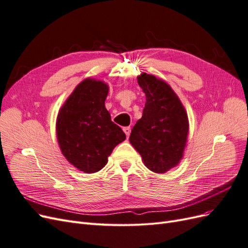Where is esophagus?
<instances>
[{"label":"esophagus","instance_id":"34e87169","mask_svg":"<svg viewBox=\"0 0 248 248\" xmlns=\"http://www.w3.org/2000/svg\"><path fill=\"white\" fill-rule=\"evenodd\" d=\"M123 131L125 132V134H126L127 137H129L130 131H131V128H130V127H124V128H123Z\"/></svg>","mask_w":248,"mask_h":248}]
</instances>
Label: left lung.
I'll use <instances>...</instances> for the list:
<instances>
[{
    "instance_id": "left-lung-1",
    "label": "left lung",
    "mask_w": 248,
    "mask_h": 248,
    "mask_svg": "<svg viewBox=\"0 0 248 248\" xmlns=\"http://www.w3.org/2000/svg\"><path fill=\"white\" fill-rule=\"evenodd\" d=\"M137 78L146 95V104L129 141L150 170L164 174L183 158L189 133L188 116L167 81L146 72Z\"/></svg>"
}]
</instances>
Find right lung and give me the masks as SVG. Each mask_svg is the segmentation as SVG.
<instances>
[{"instance_id": "1", "label": "right lung", "mask_w": 248, "mask_h": 248, "mask_svg": "<svg viewBox=\"0 0 248 248\" xmlns=\"http://www.w3.org/2000/svg\"><path fill=\"white\" fill-rule=\"evenodd\" d=\"M108 90L106 81L85 78L58 112L56 133L60 150L67 161L87 174L104 168L112 150L126 139L106 108Z\"/></svg>"}]
</instances>
